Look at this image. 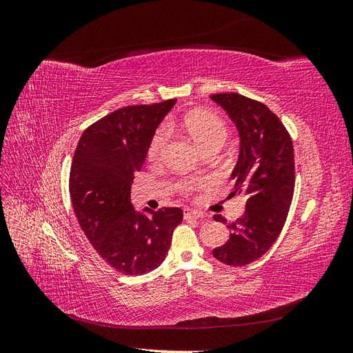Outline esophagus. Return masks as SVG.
Listing matches in <instances>:
<instances>
[{"label":"esophagus","mask_w":353,"mask_h":353,"mask_svg":"<svg viewBox=\"0 0 353 353\" xmlns=\"http://www.w3.org/2000/svg\"><path fill=\"white\" fill-rule=\"evenodd\" d=\"M184 218L185 219H201V218H206V215H205V213L199 212V210L184 209Z\"/></svg>","instance_id":"34e87169"}]
</instances>
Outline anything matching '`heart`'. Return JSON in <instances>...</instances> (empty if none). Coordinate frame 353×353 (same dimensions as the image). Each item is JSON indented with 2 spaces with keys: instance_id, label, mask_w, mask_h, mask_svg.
<instances>
[{
  "instance_id": "1",
  "label": "heart",
  "mask_w": 353,
  "mask_h": 353,
  "mask_svg": "<svg viewBox=\"0 0 353 353\" xmlns=\"http://www.w3.org/2000/svg\"><path fill=\"white\" fill-rule=\"evenodd\" d=\"M184 130L188 137L196 143V145L201 152L212 145H223L228 138V130L216 114L209 112H193L185 116L184 119ZM168 141V131L165 128L159 130L152 138L150 145H148L147 156L152 162H157L162 157L163 148ZM196 183L184 184L185 190L194 188Z\"/></svg>"
}]
</instances>
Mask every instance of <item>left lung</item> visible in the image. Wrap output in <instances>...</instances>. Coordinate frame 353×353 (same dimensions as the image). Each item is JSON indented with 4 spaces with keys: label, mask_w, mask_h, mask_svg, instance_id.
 Segmentation results:
<instances>
[{
    "label": "left lung",
    "mask_w": 353,
    "mask_h": 353,
    "mask_svg": "<svg viewBox=\"0 0 353 353\" xmlns=\"http://www.w3.org/2000/svg\"><path fill=\"white\" fill-rule=\"evenodd\" d=\"M216 103L236 125L240 140L239 159L231 172L234 196L244 193V215L225 223L230 240L215 248L213 258L230 266H243L270 250L284 227L294 190V153L284 125L263 103L237 92L215 94Z\"/></svg>",
    "instance_id": "1"
}]
</instances>
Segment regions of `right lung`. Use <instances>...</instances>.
<instances>
[{
    "instance_id": "right-lung-1",
    "label": "right lung",
    "mask_w": 353,
    "mask_h": 353,
    "mask_svg": "<svg viewBox=\"0 0 353 353\" xmlns=\"http://www.w3.org/2000/svg\"><path fill=\"white\" fill-rule=\"evenodd\" d=\"M175 103L130 105L104 116L83 131L73 154L69 190L74 215L92 248L126 275L160 266L183 221L179 208L137 210L131 201L134 172Z\"/></svg>"
}]
</instances>
